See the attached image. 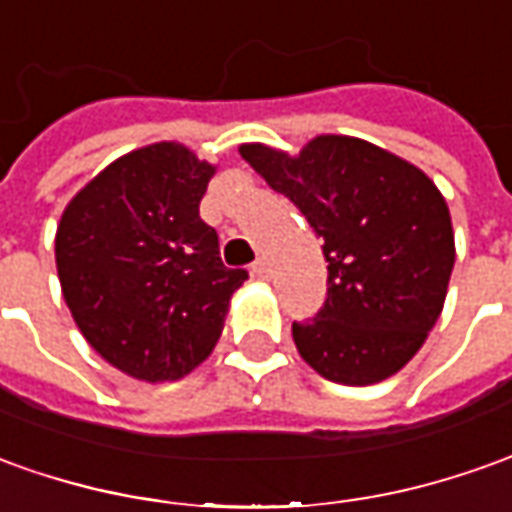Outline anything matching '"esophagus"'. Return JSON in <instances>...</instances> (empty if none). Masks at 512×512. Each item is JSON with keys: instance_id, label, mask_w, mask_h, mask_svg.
I'll use <instances>...</instances> for the list:
<instances>
[{"instance_id": "34e87169", "label": "esophagus", "mask_w": 512, "mask_h": 512, "mask_svg": "<svg viewBox=\"0 0 512 512\" xmlns=\"http://www.w3.org/2000/svg\"><path fill=\"white\" fill-rule=\"evenodd\" d=\"M250 273L264 281V278H270V264L264 262V259H256V262L250 264Z\"/></svg>"}]
</instances>
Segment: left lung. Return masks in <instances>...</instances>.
Wrapping results in <instances>:
<instances>
[{
	"label": "left lung",
	"instance_id": "8db88e82",
	"mask_svg": "<svg viewBox=\"0 0 512 512\" xmlns=\"http://www.w3.org/2000/svg\"><path fill=\"white\" fill-rule=\"evenodd\" d=\"M242 158L301 209L323 239L329 292L292 340L329 382L376 384L404 368L438 323L454 231L438 186L410 161L351 136L298 155L242 144Z\"/></svg>",
	"mask_w": 512,
	"mask_h": 512
}]
</instances>
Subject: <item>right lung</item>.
Segmentation results:
<instances>
[{
	"instance_id": "obj_1",
	"label": "right lung",
	"mask_w": 512,
	"mask_h": 512,
	"mask_svg": "<svg viewBox=\"0 0 512 512\" xmlns=\"http://www.w3.org/2000/svg\"><path fill=\"white\" fill-rule=\"evenodd\" d=\"M214 169L178 142L116 158L66 206L55 234L63 298L105 362L142 382H175L220 340L245 270L220 259L200 220Z\"/></svg>"
}]
</instances>
